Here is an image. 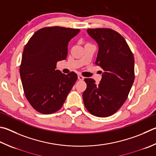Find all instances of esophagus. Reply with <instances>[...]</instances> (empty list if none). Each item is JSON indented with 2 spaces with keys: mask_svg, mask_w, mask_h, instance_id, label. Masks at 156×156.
Instances as JSON below:
<instances>
[{
  "mask_svg": "<svg viewBox=\"0 0 156 156\" xmlns=\"http://www.w3.org/2000/svg\"><path fill=\"white\" fill-rule=\"evenodd\" d=\"M78 80H84V77L83 76H81V75H78Z\"/></svg>",
  "mask_w": 156,
  "mask_h": 156,
  "instance_id": "obj_1",
  "label": "esophagus"
}]
</instances>
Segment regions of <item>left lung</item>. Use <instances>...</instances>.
Instances as JSON below:
<instances>
[{
    "label": "left lung",
    "mask_w": 156,
    "mask_h": 156,
    "mask_svg": "<svg viewBox=\"0 0 156 156\" xmlns=\"http://www.w3.org/2000/svg\"><path fill=\"white\" fill-rule=\"evenodd\" d=\"M87 33L99 46L95 64L104 72L99 84L85 78L87 89L83 97L90 114L106 117L122 106L134 81V58L126 41L110 29H89Z\"/></svg>",
    "instance_id": "left-lung-1"
}]
</instances>
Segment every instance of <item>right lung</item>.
<instances>
[{"label": "right lung", "mask_w": 156, "mask_h": 156, "mask_svg": "<svg viewBox=\"0 0 156 156\" xmlns=\"http://www.w3.org/2000/svg\"><path fill=\"white\" fill-rule=\"evenodd\" d=\"M80 29L45 27L33 34L22 54L20 74L25 96L34 109L52 114L63 106L78 79L75 72L64 74L56 63L67 56L69 41Z\"/></svg>", "instance_id": "add662e5"}]
</instances>
